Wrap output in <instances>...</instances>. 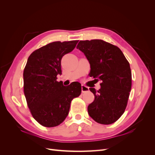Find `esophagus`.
<instances>
[{"mask_svg": "<svg viewBox=\"0 0 155 155\" xmlns=\"http://www.w3.org/2000/svg\"><path fill=\"white\" fill-rule=\"evenodd\" d=\"M81 91H82V92H87L89 91V88L85 85H81Z\"/></svg>", "mask_w": 155, "mask_h": 155, "instance_id": "1", "label": "esophagus"}]
</instances>
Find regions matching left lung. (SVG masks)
Segmentation results:
<instances>
[{
	"label": "left lung",
	"mask_w": 155,
	"mask_h": 155,
	"mask_svg": "<svg viewBox=\"0 0 155 155\" xmlns=\"http://www.w3.org/2000/svg\"><path fill=\"white\" fill-rule=\"evenodd\" d=\"M76 48L90 63V77L101 81L100 90L89 88L94 100L88 106V113L97 123L113 124L127 105L132 85L129 63L118 46L101 39L80 41Z\"/></svg>",
	"instance_id": "left-lung-1"
}]
</instances>
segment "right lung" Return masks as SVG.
Masks as SVG:
<instances>
[{"mask_svg":"<svg viewBox=\"0 0 155 155\" xmlns=\"http://www.w3.org/2000/svg\"><path fill=\"white\" fill-rule=\"evenodd\" d=\"M78 41L53 42L33 51L28 59L23 72L27 105L34 118L46 127L61 124L72 100L81 94L79 83L65 87L57 81L61 74L63 56L71 52Z\"/></svg>","mask_w":155,"mask_h":155,"instance_id":"right-lung-1","label":"right lung"}]
</instances>
